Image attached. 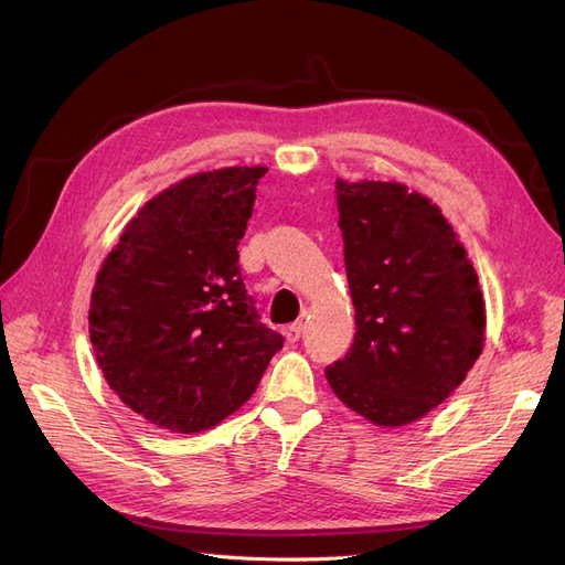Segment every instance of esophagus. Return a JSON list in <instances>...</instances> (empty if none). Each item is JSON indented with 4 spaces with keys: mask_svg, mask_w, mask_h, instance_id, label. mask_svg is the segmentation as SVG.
<instances>
[{
    "mask_svg": "<svg viewBox=\"0 0 565 565\" xmlns=\"http://www.w3.org/2000/svg\"><path fill=\"white\" fill-rule=\"evenodd\" d=\"M282 334H285V339L289 341V344H295V341H299V339H301V334H303V322H292V324H287V328L282 330Z\"/></svg>",
    "mask_w": 565,
    "mask_h": 565,
    "instance_id": "1",
    "label": "esophagus"
}]
</instances>
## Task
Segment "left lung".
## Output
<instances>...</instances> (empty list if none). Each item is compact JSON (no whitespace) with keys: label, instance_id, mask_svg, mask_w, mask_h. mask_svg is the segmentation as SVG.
Segmentation results:
<instances>
[{"label":"left lung","instance_id":"1","mask_svg":"<svg viewBox=\"0 0 565 565\" xmlns=\"http://www.w3.org/2000/svg\"><path fill=\"white\" fill-rule=\"evenodd\" d=\"M337 210L355 337L324 377L367 422L413 424L465 382L483 351L476 268L436 204L403 183L337 179Z\"/></svg>","mask_w":565,"mask_h":565}]
</instances>
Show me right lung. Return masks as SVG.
<instances>
[{
  "instance_id": "add662e5",
  "label": "right lung",
  "mask_w": 565,
  "mask_h": 565,
  "mask_svg": "<svg viewBox=\"0 0 565 565\" xmlns=\"http://www.w3.org/2000/svg\"><path fill=\"white\" fill-rule=\"evenodd\" d=\"M268 167H224L164 188L125 226L89 303L96 363L158 429L207 431L249 401L282 337L259 322L237 266Z\"/></svg>"
}]
</instances>
